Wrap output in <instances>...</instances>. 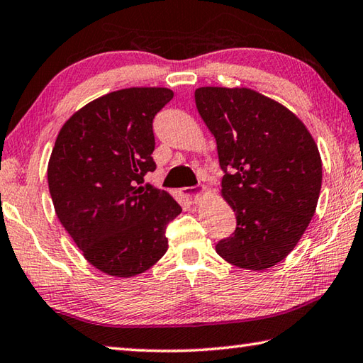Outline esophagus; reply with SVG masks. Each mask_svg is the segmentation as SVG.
I'll return each mask as SVG.
<instances>
[{
    "mask_svg": "<svg viewBox=\"0 0 363 363\" xmlns=\"http://www.w3.org/2000/svg\"><path fill=\"white\" fill-rule=\"evenodd\" d=\"M200 194H201V190L198 189V187H186V189H182V195L186 196V200L189 203H196L198 200H200Z\"/></svg>",
    "mask_w": 363,
    "mask_h": 363,
    "instance_id": "obj_1",
    "label": "esophagus"
}]
</instances>
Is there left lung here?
I'll list each match as a JSON object with an SVG mask.
<instances>
[{
	"instance_id": "1",
	"label": "left lung",
	"mask_w": 363,
	"mask_h": 363,
	"mask_svg": "<svg viewBox=\"0 0 363 363\" xmlns=\"http://www.w3.org/2000/svg\"><path fill=\"white\" fill-rule=\"evenodd\" d=\"M195 102L217 141L222 195L236 212V230L216 250L233 266L272 267L315 214L323 181L315 140L294 113L257 91L204 86Z\"/></svg>"
}]
</instances>
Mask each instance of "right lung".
I'll return each mask as SVG.
<instances>
[{"label": "right lung", "instance_id": "obj_1", "mask_svg": "<svg viewBox=\"0 0 363 363\" xmlns=\"http://www.w3.org/2000/svg\"><path fill=\"white\" fill-rule=\"evenodd\" d=\"M173 99L167 88H127L84 105L56 138L47 177L56 216L92 266L133 277L168 248L181 214L165 190L145 182L155 169L152 121Z\"/></svg>", "mask_w": 363, "mask_h": 363}]
</instances>
